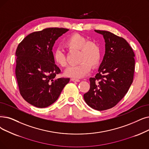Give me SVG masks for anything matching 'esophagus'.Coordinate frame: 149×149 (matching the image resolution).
Listing matches in <instances>:
<instances>
[{"mask_svg":"<svg viewBox=\"0 0 149 149\" xmlns=\"http://www.w3.org/2000/svg\"><path fill=\"white\" fill-rule=\"evenodd\" d=\"M71 80H72V81H77V82H79L80 81V80L79 79H71Z\"/></svg>","mask_w":149,"mask_h":149,"instance_id":"obj_1","label":"esophagus"}]
</instances>
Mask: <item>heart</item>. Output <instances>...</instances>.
I'll return each instance as SVG.
<instances>
[{
    "label": "heart",
    "instance_id": "b5f03b06",
    "mask_svg": "<svg viewBox=\"0 0 149 149\" xmlns=\"http://www.w3.org/2000/svg\"><path fill=\"white\" fill-rule=\"evenodd\" d=\"M64 45L69 50H80L79 64L69 66L65 71L67 77L80 79L85 76L91 70V66L95 68L101 60V49L99 45L93 41H89L86 37L79 34H74L67 38ZM54 59L61 67L67 65L64 51L57 48L54 52Z\"/></svg>",
    "mask_w": 149,
    "mask_h": 149
}]
</instances>
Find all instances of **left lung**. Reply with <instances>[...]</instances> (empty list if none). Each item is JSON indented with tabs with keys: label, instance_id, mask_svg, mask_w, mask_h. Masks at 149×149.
<instances>
[{
	"label": "left lung",
	"instance_id": "1",
	"mask_svg": "<svg viewBox=\"0 0 149 149\" xmlns=\"http://www.w3.org/2000/svg\"><path fill=\"white\" fill-rule=\"evenodd\" d=\"M95 31L103 35L105 54L98 73L91 77L90 89L84 94V100L98 111L111 108L125 96L133 83L134 54L127 41L111 32Z\"/></svg>",
	"mask_w": 149,
	"mask_h": 149
}]
</instances>
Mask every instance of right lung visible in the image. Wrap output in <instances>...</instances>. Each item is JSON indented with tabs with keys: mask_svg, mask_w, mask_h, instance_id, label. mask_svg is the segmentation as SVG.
<instances>
[{
	"mask_svg": "<svg viewBox=\"0 0 149 149\" xmlns=\"http://www.w3.org/2000/svg\"><path fill=\"white\" fill-rule=\"evenodd\" d=\"M68 30L55 27L33 32L17 47L15 74L19 92L36 107L46 108L54 103L70 80L55 78L61 70L55 64L52 52L55 41Z\"/></svg>",
	"mask_w": 149,
	"mask_h": 149,
	"instance_id": "1",
	"label": "right lung"
}]
</instances>
